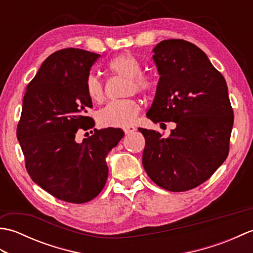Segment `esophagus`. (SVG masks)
Returning a JSON list of instances; mask_svg holds the SVG:
<instances>
[{"mask_svg": "<svg viewBox=\"0 0 253 253\" xmlns=\"http://www.w3.org/2000/svg\"><path fill=\"white\" fill-rule=\"evenodd\" d=\"M123 129H124V132H125L126 135H129V133H131V132H133V131L136 130V127H133V126H126V127H124Z\"/></svg>", "mask_w": 253, "mask_h": 253, "instance_id": "34e87169", "label": "esophagus"}]
</instances>
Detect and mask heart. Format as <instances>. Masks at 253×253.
<instances>
[{"mask_svg":"<svg viewBox=\"0 0 253 253\" xmlns=\"http://www.w3.org/2000/svg\"><path fill=\"white\" fill-rule=\"evenodd\" d=\"M109 69L118 76L127 79L126 93H149L154 88L152 80L141 75L142 66L137 58L123 53L109 63ZM85 91L89 99L99 103L104 99L103 84L94 75H89L85 82ZM140 112L139 102L133 99L112 101L98 112V122L103 127H125L131 124Z\"/></svg>","mask_w":253,"mask_h":253,"instance_id":"heart-1","label":"heart"}]
</instances>
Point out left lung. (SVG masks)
<instances>
[{
    "label": "left lung",
    "mask_w": 253,
    "mask_h": 253,
    "mask_svg": "<svg viewBox=\"0 0 253 253\" xmlns=\"http://www.w3.org/2000/svg\"><path fill=\"white\" fill-rule=\"evenodd\" d=\"M153 53L160 79L147 117L176 128L168 138L139 128L146 139L142 164L158 186L187 191L208 180L228 155L234 113L227 84L191 42L163 40Z\"/></svg>",
    "instance_id": "obj_1"
}]
</instances>
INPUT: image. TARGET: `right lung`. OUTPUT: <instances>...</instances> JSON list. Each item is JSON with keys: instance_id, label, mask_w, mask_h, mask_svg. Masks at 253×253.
Here are the masks:
<instances>
[{"instance_id": "add662e5", "label": "right lung", "mask_w": 253, "mask_h": 253, "mask_svg": "<svg viewBox=\"0 0 253 253\" xmlns=\"http://www.w3.org/2000/svg\"><path fill=\"white\" fill-rule=\"evenodd\" d=\"M95 53L63 49L42 63L26 88L17 139L31 179L60 200L84 203L107 179L106 157L124 137L121 128L93 129L83 142L79 129L94 127L87 116L92 101L85 91Z\"/></svg>"}]
</instances>
